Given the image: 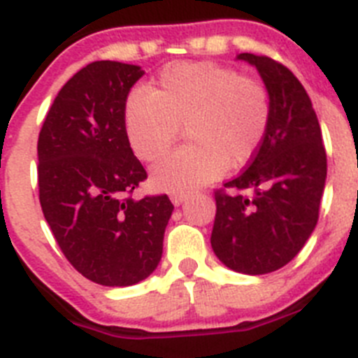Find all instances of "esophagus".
I'll list each match as a JSON object with an SVG mask.
<instances>
[{"label": "esophagus", "mask_w": 358, "mask_h": 358, "mask_svg": "<svg viewBox=\"0 0 358 358\" xmlns=\"http://www.w3.org/2000/svg\"><path fill=\"white\" fill-rule=\"evenodd\" d=\"M172 202H173V206H181L182 202L186 201V199H188V195L186 194H172Z\"/></svg>", "instance_id": "1"}]
</instances>
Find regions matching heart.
<instances>
[{"instance_id": "obj_1", "label": "heart", "mask_w": 358, "mask_h": 358, "mask_svg": "<svg viewBox=\"0 0 358 358\" xmlns=\"http://www.w3.org/2000/svg\"><path fill=\"white\" fill-rule=\"evenodd\" d=\"M271 120L267 90L235 69L206 62L164 68L150 90L131 91L123 109L125 134L134 154L154 161L185 127L189 145L152 169L159 189L188 194L255 157Z\"/></svg>"}]
</instances>
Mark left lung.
<instances>
[{
  "instance_id": "obj_1",
  "label": "left lung",
  "mask_w": 358,
  "mask_h": 358,
  "mask_svg": "<svg viewBox=\"0 0 358 358\" xmlns=\"http://www.w3.org/2000/svg\"><path fill=\"white\" fill-rule=\"evenodd\" d=\"M236 59L260 73L271 120L248 169L224 185L240 194L215 192L211 248L231 271L258 276L289 264L315 229L327 152L317 115L294 73L264 55Z\"/></svg>"
}]
</instances>
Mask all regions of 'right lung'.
<instances>
[{
	"label": "right lung",
	"mask_w": 358,
	"mask_h": 358,
	"mask_svg": "<svg viewBox=\"0 0 358 358\" xmlns=\"http://www.w3.org/2000/svg\"><path fill=\"white\" fill-rule=\"evenodd\" d=\"M140 66L96 61L75 73L50 107L37 141L39 201L69 264L103 287L156 271L173 204L131 197L147 179L129 145L123 109Z\"/></svg>",
	"instance_id": "1"
}]
</instances>
